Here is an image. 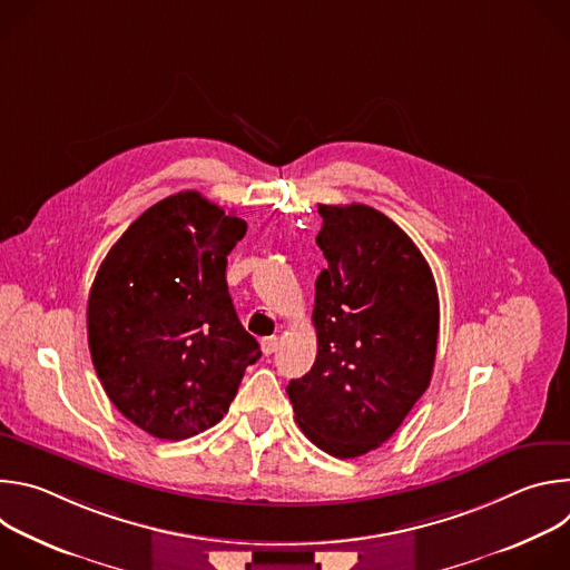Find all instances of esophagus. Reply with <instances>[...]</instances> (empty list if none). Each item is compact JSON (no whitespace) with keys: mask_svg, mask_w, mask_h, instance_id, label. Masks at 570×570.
<instances>
[{"mask_svg":"<svg viewBox=\"0 0 570 570\" xmlns=\"http://www.w3.org/2000/svg\"><path fill=\"white\" fill-rule=\"evenodd\" d=\"M277 347H279V341H277L275 336H271V338H264V341H262V352H264L266 356L275 354V352H277Z\"/></svg>","mask_w":570,"mask_h":570,"instance_id":"obj_1","label":"esophagus"}]
</instances>
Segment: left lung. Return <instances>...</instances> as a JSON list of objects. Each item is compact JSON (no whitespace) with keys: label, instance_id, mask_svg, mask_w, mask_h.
Listing matches in <instances>:
<instances>
[{"label":"left lung","instance_id":"obj_1","mask_svg":"<svg viewBox=\"0 0 570 570\" xmlns=\"http://www.w3.org/2000/svg\"><path fill=\"white\" fill-rule=\"evenodd\" d=\"M327 268L315 279L313 367L286 387L304 435L334 458L381 446L426 392L438 352L433 273L374 207L317 205Z\"/></svg>","mask_w":570,"mask_h":570}]
</instances>
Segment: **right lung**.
Returning a JSON list of instances; mask_svg holds the SVG:
<instances>
[{
    "label": "right lung",
    "mask_w": 570,
    "mask_h": 570,
    "mask_svg": "<svg viewBox=\"0 0 570 570\" xmlns=\"http://www.w3.org/2000/svg\"><path fill=\"white\" fill-rule=\"evenodd\" d=\"M246 220L198 191L148 207L110 248L88 299L95 370L117 411L159 440L223 420L259 343L227 293Z\"/></svg>",
    "instance_id": "1"
}]
</instances>
